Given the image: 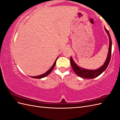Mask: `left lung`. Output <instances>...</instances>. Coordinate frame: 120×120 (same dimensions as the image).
<instances>
[{
  "mask_svg": "<svg viewBox=\"0 0 120 120\" xmlns=\"http://www.w3.org/2000/svg\"><path fill=\"white\" fill-rule=\"evenodd\" d=\"M105 30L107 32L109 37L110 39V45H109V52L108 56L106 59V60L103 65L99 68L97 69L96 70H86V69L83 68H82L79 67L78 65H77L74 60H72L71 56V66L73 69L75 73L77 74L79 77L81 78H85V79H94L98 77L99 75H100L102 72H103L108 67L109 64L110 63L111 57V52H112V39L111 38V36L110 35L109 31L107 30L105 27Z\"/></svg>",
  "mask_w": 120,
  "mask_h": 120,
  "instance_id": "1",
  "label": "left lung"
}]
</instances>
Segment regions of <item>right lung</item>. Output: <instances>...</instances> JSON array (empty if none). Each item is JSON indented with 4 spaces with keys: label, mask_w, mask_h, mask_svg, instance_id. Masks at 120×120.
Here are the masks:
<instances>
[{
    "label": "right lung",
    "mask_w": 120,
    "mask_h": 120,
    "mask_svg": "<svg viewBox=\"0 0 120 120\" xmlns=\"http://www.w3.org/2000/svg\"><path fill=\"white\" fill-rule=\"evenodd\" d=\"M57 58L58 57H57V59H56L55 61H54V63L52 65V66L51 68H50L49 69V70L45 72V73L43 74H42L41 75H38V76H35V77H31V78H34V79H41V78H45V77H46V76H47V75H48L50 73V72H51L52 71V70L53 69L54 66H55V64H56V60L57 59Z\"/></svg>",
    "instance_id": "obj_1"
}]
</instances>
